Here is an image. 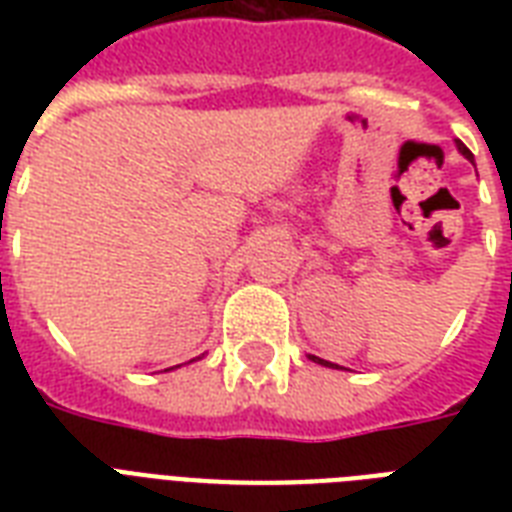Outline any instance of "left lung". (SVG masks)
<instances>
[{"instance_id":"8db88e82","label":"left lung","mask_w":512,"mask_h":512,"mask_svg":"<svg viewBox=\"0 0 512 512\" xmlns=\"http://www.w3.org/2000/svg\"><path fill=\"white\" fill-rule=\"evenodd\" d=\"M457 148H460V151H462V156H465V159H470V162H473V154H470L468 148L462 146V143H457ZM311 358H313V361H319V364H324V366H337V364H329V361H321L319 356H311Z\"/></svg>"}]
</instances>
